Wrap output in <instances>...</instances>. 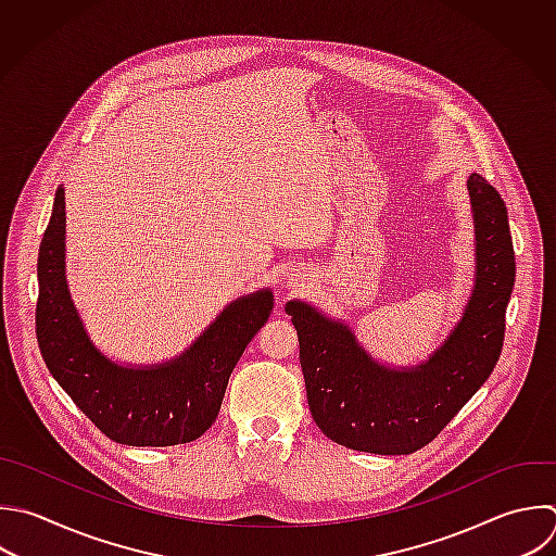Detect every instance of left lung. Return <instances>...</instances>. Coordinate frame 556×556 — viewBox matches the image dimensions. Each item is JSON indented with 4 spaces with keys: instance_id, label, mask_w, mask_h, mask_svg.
<instances>
[{
    "instance_id": "left-lung-1",
    "label": "left lung",
    "mask_w": 556,
    "mask_h": 556,
    "mask_svg": "<svg viewBox=\"0 0 556 556\" xmlns=\"http://www.w3.org/2000/svg\"><path fill=\"white\" fill-rule=\"evenodd\" d=\"M476 235L473 291L443 345L417 367H384L350 326L306 302L285 311L300 339L308 408L339 445L371 454H410L430 443L493 371L515 282L506 204L478 174L467 178Z\"/></svg>"
}]
</instances>
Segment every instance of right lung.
Segmentation results:
<instances>
[{
  "label": "right lung",
  "instance_id": "add662e5",
  "mask_svg": "<svg viewBox=\"0 0 556 556\" xmlns=\"http://www.w3.org/2000/svg\"><path fill=\"white\" fill-rule=\"evenodd\" d=\"M37 339L76 406L124 445H178L215 421L230 374L274 308L269 289L239 298L174 361L126 367L89 339L65 278V189L59 187L39 250Z\"/></svg>",
  "mask_w": 556,
  "mask_h": 556
}]
</instances>
